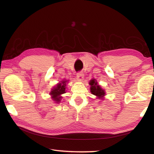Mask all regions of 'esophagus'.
Returning a JSON list of instances; mask_svg holds the SVG:
<instances>
[{
	"instance_id": "1",
	"label": "esophagus",
	"mask_w": 154,
	"mask_h": 154,
	"mask_svg": "<svg viewBox=\"0 0 154 154\" xmlns=\"http://www.w3.org/2000/svg\"><path fill=\"white\" fill-rule=\"evenodd\" d=\"M83 73L82 72H79L77 74V79L78 81H83L84 79V76Z\"/></svg>"
}]
</instances>
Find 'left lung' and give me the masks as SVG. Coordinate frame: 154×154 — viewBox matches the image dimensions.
<instances>
[{"instance_id": "1", "label": "left lung", "mask_w": 154, "mask_h": 154, "mask_svg": "<svg viewBox=\"0 0 154 154\" xmlns=\"http://www.w3.org/2000/svg\"><path fill=\"white\" fill-rule=\"evenodd\" d=\"M89 85H91L90 91L91 94L95 95L97 99L104 100V97L106 95L105 91L98 84L97 80L95 79H92L89 81Z\"/></svg>"}]
</instances>
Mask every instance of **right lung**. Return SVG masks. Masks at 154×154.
I'll use <instances>...</instances> for the list:
<instances>
[{
    "label": "right lung",
    "instance_id": "right-lung-1",
    "mask_svg": "<svg viewBox=\"0 0 154 154\" xmlns=\"http://www.w3.org/2000/svg\"><path fill=\"white\" fill-rule=\"evenodd\" d=\"M68 80L61 81V82L56 85V86L54 87L53 89H51L50 94L51 95V99L55 103H60L62 99L61 94L66 93L67 83H68Z\"/></svg>",
    "mask_w": 154,
    "mask_h": 154
}]
</instances>
